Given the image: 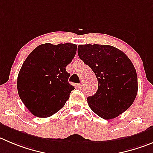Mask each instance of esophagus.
Segmentation results:
<instances>
[{
	"instance_id": "1",
	"label": "esophagus",
	"mask_w": 153,
	"mask_h": 153,
	"mask_svg": "<svg viewBox=\"0 0 153 153\" xmlns=\"http://www.w3.org/2000/svg\"><path fill=\"white\" fill-rule=\"evenodd\" d=\"M83 83H82V82H81V83H80V84H78V88H79V89H81V88H83Z\"/></svg>"
}]
</instances>
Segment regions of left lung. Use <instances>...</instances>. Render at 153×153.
<instances>
[{"instance_id":"8db88e82","label":"left lung","mask_w":153,"mask_h":153,"mask_svg":"<svg viewBox=\"0 0 153 153\" xmlns=\"http://www.w3.org/2000/svg\"><path fill=\"white\" fill-rule=\"evenodd\" d=\"M78 54L97 78V91L88 97L93 112L109 120L126 111L138 90L136 69L126 54L110 45L100 44L79 45Z\"/></svg>"}]
</instances>
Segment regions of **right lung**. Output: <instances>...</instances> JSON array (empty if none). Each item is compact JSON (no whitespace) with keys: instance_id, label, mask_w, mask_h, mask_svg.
Here are the masks:
<instances>
[{"instance_id":"1","label":"right lung","mask_w":153,"mask_h":153,"mask_svg":"<svg viewBox=\"0 0 153 153\" xmlns=\"http://www.w3.org/2000/svg\"><path fill=\"white\" fill-rule=\"evenodd\" d=\"M77 51L74 44H43L24 61L17 78L21 100L35 116L48 118L60 110L75 89L65 67Z\"/></svg>"}]
</instances>
